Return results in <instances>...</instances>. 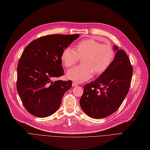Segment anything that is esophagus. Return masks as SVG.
Masks as SVG:
<instances>
[{
    "mask_svg": "<svg viewBox=\"0 0 150 150\" xmlns=\"http://www.w3.org/2000/svg\"><path fill=\"white\" fill-rule=\"evenodd\" d=\"M78 83L77 82H75V81H74L72 83V86L73 87H74V86H78Z\"/></svg>",
    "mask_w": 150,
    "mask_h": 150,
    "instance_id": "34e87169",
    "label": "esophagus"
}]
</instances>
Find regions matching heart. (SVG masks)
<instances>
[{"instance_id": "b5f03b06", "label": "heart", "mask_w": 150, "mask_h": 150, "mask_svg": "<svg viewBox=\"0 0 150 150\" xmlns=\"http://www.w3.org/2000/svg\"><path fill=\"white\" fill-rule=\"evenodd\" d=\"M114 57L115 53L111 45L88 39L78 42L75 50L67 47L62 51L61 59L67 68L76 64L79 58L82 59V65L68 70L67 77L77 82H83L90 79L93 73L96 76L103 74L111 64Z\"/></svg>"}]
</instances>
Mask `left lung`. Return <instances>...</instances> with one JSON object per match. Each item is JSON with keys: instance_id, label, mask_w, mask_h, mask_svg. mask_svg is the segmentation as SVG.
<instances>
[{"instance_id": "8db88e82", "label": "left lung", "mask_w": 150, "mask_h": 150, "mask_svg": "<svg viewBox=\"0 0 150 150\" xmlns=\"http://www.w3.org/2000/svg\"><path fill=\"white\" fill-rule=\"evenodd\" d=\"M114 59L105 72L84 86L80 100L83 111L93 119H103L115 112L129 91L132 67L127 54L114 47Z\"/></svg>"}]
</instances>
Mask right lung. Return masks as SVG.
Wrapping results in <instances>:
<instances>
[{
	"label": "right lung",
	"instance_id": "right-lung-1",
	"mask_svg": "<svg viewBox=\"0 0 150 150\" xmlns=\"http://www.w3.org/2000/svg\"><path fill=\"white\" fill-rule=\"evenodd\" d=\"M79 36H44L31 42L23 51L18 65L16 86L22 104L31 114L47 117L59 108L72 81L53 79L64 75L61 54Z\"/></svg>",
	"mask_w": 150,
	"mask_h": 150
}]
</instances>
